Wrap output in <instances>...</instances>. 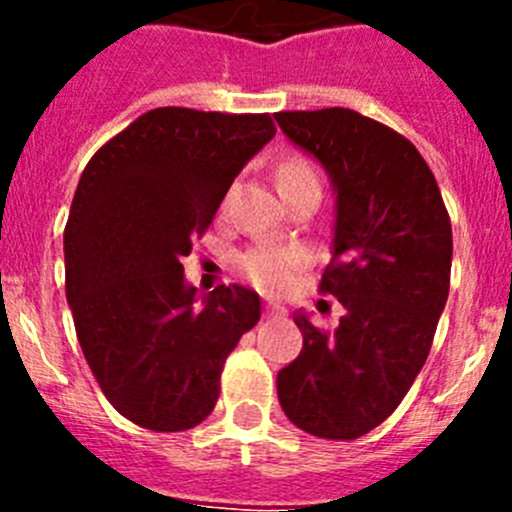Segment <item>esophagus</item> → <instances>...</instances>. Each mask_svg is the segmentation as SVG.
Segmentation results:
<instances>
[{"label": "esophagus", "instance_id": "obj_1", "mask_svg": "<svg viewBox=\"0 0 512 512\" xmlns=\"http://www.w3.org/2000/svg\"><path fill=\"white\" fill-rule=\"evenodd\" d=\"M282 307H279V305H271V302H269V305H266V318H277V315H282Z\"/></svg>", "mask_w": 512, "mask_h": 512}]
</instances>
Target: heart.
I'll return each mask as SVG.
<instances>
[{
  "label": "heart",
  "mask_w": 512,
  "mask_h": 512,
  "mask_svg": "<svg viewBox=\"0 0 512 512\" xmlns=\"http://www.w3.org/2000/svg\"><path fill=\"white\" fill-rule=\"evenodd\" d=\"M279 189L297 187V184H315L320 187V176L305 156H289L277 171ZM241 274L253 287L279 295L297 282L305 269V253L292 246H253L238 259Z\"/></svg>",
  "instance_id": "heart-1"
}]
</instances>
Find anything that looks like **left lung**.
Masks as SVG:
<instances>
[{
  "instance_id": "obj_1",
  "label": "left lung",
  "mask_w": 512,
  "mask_h": 512,
  "mask_svg": "<svg viewBox=\"0 0 512 512\" xmlns=\"http://www.w3.org/2000/svg\"><path fill=\"white\" fill-rule=\"evenodd\" d=\"M289 140L336 184V330L297 312L302 351L277 377L282 410L318 438L354 441L390 418L431 351L451 284V217L436 176L405 135L343 107L277 112Z\"/></svg>"
}]
</instances>
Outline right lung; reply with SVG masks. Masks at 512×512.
Masks as SVG:
<instances>
[{"label": "right lung", "mask_w": 512, "mask_h": 512, "mask_svg": "<svg viewBox=\"0 0 512 512\" xmlns=\"http://www.w3.org/2000/svg\"><path fill=\"white\" fill-rule=\"evenodd\" d=\"M277 128L269 112L158 107L89 158L63 230L66 297L99 390L156 433L200 425L261 302L215 287L197 307L182 259L212 225L233 179Z\"/></svg>", "instance_id": "obj_1"}]
</instances>
